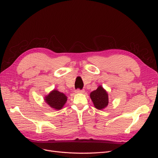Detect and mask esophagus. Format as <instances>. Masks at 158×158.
Returning <instances> with one entry per match:
<instances>
[{
    "instance_id": "obj_1",
    "label": "esophagus",
    "mask_w": 158,
    "mask_h": 158,
    "mask_svg": "<svg viewBox=\"0 0 158 158\" xmlns=\"http://www.w3.org/2000/svg\"><path fill=\"white\" fill-rule=\"evenodd\" d=\"M75 92L77 94H83L84 92H85V90L84 89H77L76 91Z\"/></svg>"
}]
</instances>
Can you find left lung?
<instances>
[{
    "label": "left lung",
    "mask_w": 158,
    "mask_h": 158,
    "mask_svg": "<svg viewBox=\"0 0 158 158\" xmlns=\"http://www.w3.org/2000/svg\"><path fill=\"white\" fill-rule=\"evenodd\" d=\"M90 98L94 106L98 110L106 108L108 104V96L106 90L102 86H99L96 90L90 94Z\"/></svg>",
    "instance_id": "left-lung-1"
}]
</instances>
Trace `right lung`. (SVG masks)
Segmentation results:
<instances>
[{
  "instance_id": "1",
  "label": "right lung",
  "mask_w": 158,
  "mask_h": 158,
  "mask_svg": "<svg viewBox=\"0 0 158 158\" xmlns=\"http://www.w3.org/2000/svg\"><path fill=\"white\" fill-rule=\"evenodd\" d=\"M67 100V97L64 94L60 93L57 90H53L49 95L45 98V101L51 108L56 110H60L66 102Z\"/></svg>"
}]
</instances>
